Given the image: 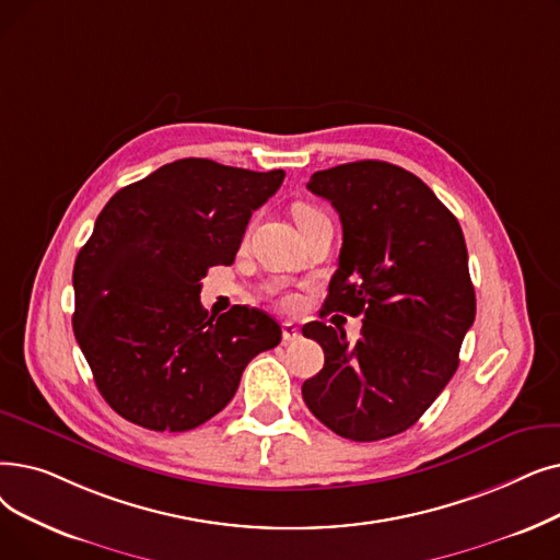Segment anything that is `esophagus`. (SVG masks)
<instances>
[{"label":"esophagus","instance_id":"1","mask_svg":"<svg viewBox=\"0 0 560 560\" xmlns=\"http://www.w3.org/2000/svg\"><path fill=\"white\" fill-rule=\"evenodd\" d=\"M281 331H283V340L285 343H295V340H300V327L293 325V323H283L281 325Z\"/></svg>","mask_w":560,"mask_h":560}]
</instances>
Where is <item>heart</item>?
<instances>
[{
    "label": "heart",
    "mask_w": 560,
    "mask_h": 560,
    "mask_svg": "<svg viewBox=\"0 0 560 560\" xmlns=\"http://www.w3.org/2000/svg\"><path fill=\"white\" fill-rule=\"evenodd\" d=\"M293 214H295V222H298V226H300V224H304L306 220H311V217L318 214V210L311 208V206H298ZM279 302H281L283 308H293V306L298 304V300H295L293 295H283Z\"/></svg>",
    "instance_id": "b5f03b06"
}]
</instances>
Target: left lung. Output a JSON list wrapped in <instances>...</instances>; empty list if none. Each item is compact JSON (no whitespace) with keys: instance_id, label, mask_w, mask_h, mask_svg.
<instances>
[{"instance_id":"8db88e82","label":"left lung","mask_w":560,"mask_h":560,"mask_svg":"<svg viewBox=\"0 0 560 560\" xmlns=\"http://www.w3.org/2000/svg\"><path fill=\"white\" fill-rule=\"evenodd\" d=\"M343 224L338 270L320 315H361V336L308 323L325 366L302 384L313 417L352 442L415 425L457 371L476 318L465 235L434 191L405 168L361 160L315 172L306 185Z\"/></svg>"}]
</instances>
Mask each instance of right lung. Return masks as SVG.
<instances>
[{"label": "right lung", "instance_id": "obj_1", "mask_svg": "<svg viewBox=\"0 0 560 560\" xmlns=\"http://www.w3.org/2000/svg\"><path fill=\"white\" fill-rule=\"evenodd\" d=\"M283 178L185 158L107 201L72 270V329L116 415L155 432L197 428L231 402L247 363L279 346L272 315L233 306L208 318L199 295Z\"/></svg>", "mask_w": 560, "mask_h": 560}]
</instances>
